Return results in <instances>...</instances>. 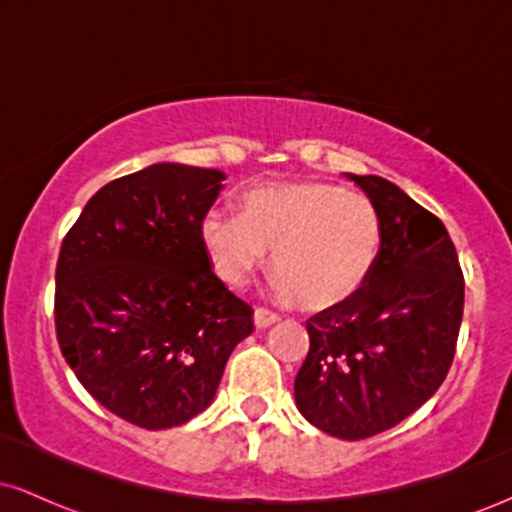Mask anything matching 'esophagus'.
Segmentation results:
<instances>
[{"instance_id": "esophagus-1", "label": "esophagus", "mask_w": 512, "mask_h": 512, "mask_svg": "<svg viewBox=\"0 0 512 512\" xmlns=\"http://www.w3.org/2000/svg\"><path fill=\"white\" fill-rule=\"evenodd\" d=\"M252 317H255L257 330H267V327H272L274 322H279V315H274L272 310H267V308H257Z\"/></svg>"}]
</instances>
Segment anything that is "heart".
I'll use <instances>...</instances> for the list:
<instances>
[{
	"label": "heart",
	"mask_w": 512,
	"mask_h": 512,
	"mask_svg": "<svg viewBox=\"0 0 512 512\" xmlns=\"http://www.w3.org/2000/svg\"><path fill=\"white\" fill-rule=\"evenodd\" d=\"M211 269L228 286H245L272 250L276 301L325 310L366 286L383 248L375 204L332 182L262 185L243 197V214L211 209L199 226Z\"/></svg>",
	"instance_id": "obj_1"
}]
</instances>
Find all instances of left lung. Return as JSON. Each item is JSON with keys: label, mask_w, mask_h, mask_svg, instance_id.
<instances>
[{"label": "left lung", "mask_w": 512, "mask_h": 512, "mask_svg": "<svg viewBox=\"0 0 512 512\" xmlns=\"http://www.w3.org/2000/svg\"><path fill=\"white\" fill-rule=\"evenodd\" d=\"M344 175L378 209L383 248L354 298L305 322L310 351L293 395L315 428L358 440L397 426L436 395L455 356L464 279L443 221L395 182Z\"/></svg>", "instance_id": "left-lung-1"}]
</instances>
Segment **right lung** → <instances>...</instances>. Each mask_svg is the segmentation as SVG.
Instances as JSON below:
<instances>
[{"label": "right lung", "mask_w": 512, "mask_h": 512, "mask_svg": "<svg viewBox=\"0 0 512 512\" xmlns=\"http://www.w3.org/2000/svg\"><path fill=\"white\" fill-rule=\"evenodd\" d=\"M223 180L216 168L154 163L101 187L62 243L64 361L88 395L139 428H173L207 409L231 351L255 330L199 238Z\"/></svg>", "instance_id": "add662e5"}]
</instances>
